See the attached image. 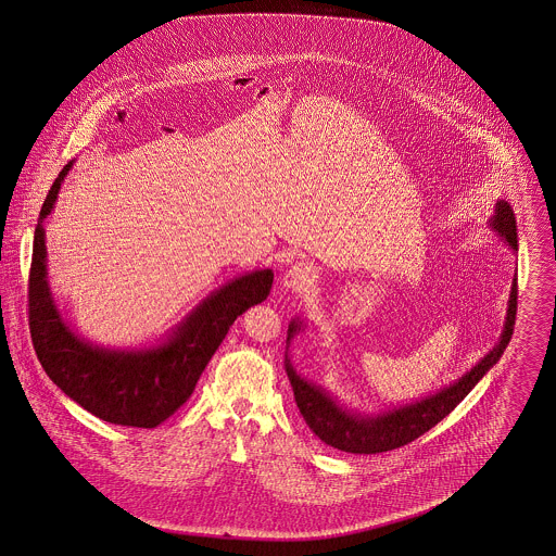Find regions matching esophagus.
I'll return each instance as SVG.
<instances>
[{
	"label": "esophagus",
	"mask_w": 556,
	"mask_h": 556,
	"mask_svg": "<svg viewBox=\"0 0 556 556\" xmlns=\"http://www.w3.org/2000/svg\"><path fill=\"white\" fill-rule=\"evenodd\" d=\"M313 281H315V270L306 263L291 265L290 270H286L283 275V286L290 291L306 290Z\"/></svg>",
	"instance_id": "1"
}]
</instances>
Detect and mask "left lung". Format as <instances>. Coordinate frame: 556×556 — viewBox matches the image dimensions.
Wrapping results in <instances>:
<instances>
[{
  "instance_id": "1",
  "label": "left lung",
  "mask_w": 556,
  "mask_h": 556,
  "mask_svg": "<svg viewBox=\"0 0 556 556\" xmlns=\"http://www.w3.org/2000/svg\"><path fill=\"white\" fill-rule=\"evenodd\" d=\"M490 227L510 245L513 252H517V220L508 202L501 200L496 204L494 216L490 218ZM517 317V279L513 281L510 298H508V311L504 320L503 333L498 344L494 345L471 370H467L458 381H454L448 388L425 396L424 400L397 406L392 410L379 413L375 417L350 413L344 406L336 402V397L329 396L320 386H315L300 377L291 367L290 358L286 354V372L290 377L291 390L295 404L300 408V415L304 417L306 425L313 429L318 440H323L327 446L352 452V454H377L388 450L406 446L408 442L417 440L429 431L433 425L440 424L444 417L456 408V404L467 396L477 386V381L492 369L506 350V345L513 338V327ZM302 329L300 320H291L288 329V348L290 340Z\"/></svg>"
}]
</instances>
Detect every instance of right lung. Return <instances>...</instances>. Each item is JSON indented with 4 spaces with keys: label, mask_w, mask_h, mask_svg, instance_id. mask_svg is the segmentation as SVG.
<instances>
[{
    "label": "right lung",
    "mask_w": 556,
    "mask_h": 556,
    "mask_svg": "<svg viewBox=\"0 0 556 556\" xmlns=\"http://www.w3.org/2000/svg\"><path fill=\"white\" fill-rule=\"evenodd\" d=\"M73 162L55 177L39 212L28 273V325L41 367L53 383L102 421L152 429L166 421L206 369L229 327L250 306L266 300L273 270L263 268L229 281L173 331L148 350H108L79 338L60 317L48 286V252L43 220Z\"/></svg>",
    "instance_id": "add662e5"
}]
</instances>
